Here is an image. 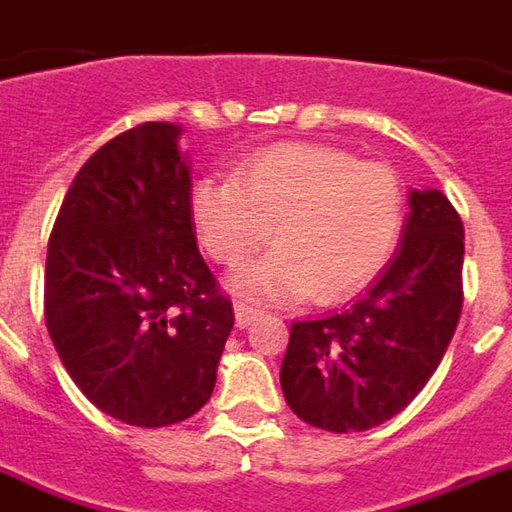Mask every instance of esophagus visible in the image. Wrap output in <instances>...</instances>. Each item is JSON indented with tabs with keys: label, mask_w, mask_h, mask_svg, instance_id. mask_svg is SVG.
<instances>
[{
	"label": "esophagus",
	"mask_w": 512,
	"mask_h": 512,
	"mask_svg": "<svg viewBox=\"0 0 512 512\" xmlns=\"http://www.w3.org/2000/svg\"><path fill=\"white\" fill-rule=\"evenodd\" d=\"M257 316H260V310H257L252 302H235V324H238L241 330L249 327Z\"/></svg>",
	"instance_id": "34e87169"
}]
</instances>
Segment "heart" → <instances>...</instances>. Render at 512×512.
Returning a JSON list of instances; mask_svg holds the SVG:
<instances>
[{
    "instance_id": "heart-1",
    "label": "heart",
    "mask_w": 512,
    "mask_h": 512,
    "mask_svg": "<svg viewBox=\"0 0 512 512\" xmlns=\"http://www.w3.org/2000/svg\"><path fill=\"white\" fill-rule=\"evenodd\" d=\"M199 244L221 266H241L232 288L263 299L338 302L366 285L402 230V188L388 166L357 163L332 146L282 144L246 157L235 180H199L191 191Z\"/></svg>"
}]
</instances>
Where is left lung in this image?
Returning a JSON list of instances; mask_svg holds the SVG:
<instances>
[{
	"mask_svg": "<svg viewBox=\"0 0 512 512\" xmlns=\"http://www.w3.org/2000/svg\"><path fill=\"white\" fill-rule=\"evenodd\" d=\"M402 244L349 307L293 321L285 402L318 430L363 432L427 385L463 307V221L438 188L410 191Z\"/></svg>",
	"mask_w": 512,
	"mask_h": 512,
	"instance_id": "left-lung-1",
	"label": "left lung"
}]
</instances>
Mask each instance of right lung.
Instances as JSON below:
<instances>
[{
  "label": "right lung",
  "instance_id": "add662e5",
  "mask_svg": "<svg viewBox=\"0 0 512 512\" xmlns=\"http://www.w3.org/2000/svg\"><path fill=\"white\" fill-rule=\"evenodd\" d=\"M180 132L146 121L96 149L46 252L44 313L57 355L102 413L132 427L194 416L235 324L196 249Z\"/></svg>",
  "mask_w": 512,
  "mask_h": 512
}]
</instances>
